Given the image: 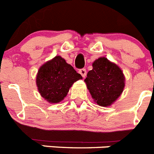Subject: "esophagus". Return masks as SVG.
I'll return each mask as SVG.
<instances>
[{"label":"esophagus","instance_id":"obj_1","mask_svg":"<svg viewBox=\"0 0 154 154\" xmlns=\"http://www.w3.org/2000/svg\"><path fill=\"white\" fill-rule=\"evenodd\" d=\"M79 74H81V75L82 76L83 78H85V75H86V70H85V69H82L79 71Z\"/></svg>","mask_w":154,"mask_h":154}]
</instances>
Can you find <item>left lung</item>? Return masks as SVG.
Returning <instances> with one entry per match:
<instances>
[{
	"mask_svg": "<svg viewBox=\"0 0 154 154\" xmlns=\"http://www.w3.org/2000/svg\"><path fill=\"white\" fill-rule=\"evenodd\" d=\"M94 102L100 106H110L120 96L125 87V76L116 64L106 57L94 61L92 69L84 80Z\"/></svg>",
	"mask_w": 154,
	"mask_h": 154,
	"instance_id": "obj_1",
	"label": "left lung"
}]
</instances>
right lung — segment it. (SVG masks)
Wrapping results in <instances>:
<instances>
[{"mask_svg":"<svg viewBox=\"0 0 154 154\" xmlns=\"http://www.w3.org/2000/svg\"><path fill=\"white\" fill-rule=\"evenodd\" d=\"M82 79L72 65L57 55L39 68L36 85L41 96L54 104L62 102L75 82Z\"/></svg>","mask_w":154,"mask_h":154,"instance_id":"1","label":"right lung"}]
</instances>
